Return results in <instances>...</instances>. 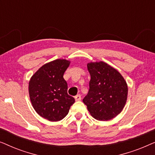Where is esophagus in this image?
<instances>
[{
    "instance_id": "34e87169",
    "label": "esophagus",
    "mask_w": 155,
    "mask_h": 155,
    "mask_svg": "<svg viewBox=\"0 0 155 155\" xmlns=\"http://www.w3.org/2000/svg\"><path fill=\"white\" fill-rule=\"evenodd\" d=\"M75 101H80L81 100V95L80 94H78L76 95V96L75 97Z\"/></svg>"
}]
</instances>
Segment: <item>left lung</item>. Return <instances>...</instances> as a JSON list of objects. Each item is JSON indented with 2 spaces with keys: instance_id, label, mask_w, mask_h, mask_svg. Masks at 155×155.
<instances>
[{
  "instance_id": "1",
  "label": "left lung",
  "mask_w": 155,
  "mask_h": 155,
  "mask_svg": "<svg viewBox=\"0 0 155 155\" xmlns=\"http://www.w3.org/2000/svg\"><path fill=\"white\" fill-rule=\"evenodd\" d=\"M90 90L83 101L91 116L109 120L122 111L128 97V85L120 73L103 61L87 63Z\"/></svg>"
}]
</instances>
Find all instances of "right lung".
<instances>
[{"label": "right lung", "mask_w": 155, "mask_h": 155, "mask_svg": "<svg viewBox=\"0 0 155 155\" xmlns=\"http://www.w3.org/2000/svg\"><path fill=\"white\" fill-rule=\"evenodd\" d=\"M71 61L56 59L46 63L31 76L29 94L31 104L40 116L50 121H58L68 114L75 99L68 94L63 74Z\"/></svg>", "instance_id": "1"}]
</instances>
